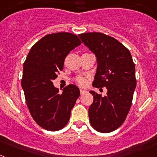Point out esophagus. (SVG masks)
I'll use <instances>...</instances> for the list:
<instances>
[{
    "label": "esophagus",
    "mask_w": 157,
    "mask_h": 157,
    "mask_svg": "<svg viewBox=\"0 0 157 157\" xmlns=\"http://www.w3.org/2000/svg\"><path fill=\"white\" fill-rule=\"evenodd\" d=\"M80 92H81V95H82V94H84L85 92H86V91L83 90V89H80Z\"/></svg>",
    "instance_id": "34e87169"
}]
</instances>
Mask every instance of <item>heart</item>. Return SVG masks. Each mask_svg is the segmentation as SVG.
I'll use <instances>...</instances> for the list:
<instances>
[{"label": "heart", "instance_id": "1", "mask_svg": "<svg viewBox=\"0 0 157 157\" xmlns=\"http://www.w3.org/2000/svg\"><path fill=\"white\" fill-rule=\"evenodd\" d=\"M77 82L78 85L83 86H86V83H87V81H86V79L84 77H78L77 78Z\"/></svg>", "mask_w": 157, "mask_h": 157}]
</instances>
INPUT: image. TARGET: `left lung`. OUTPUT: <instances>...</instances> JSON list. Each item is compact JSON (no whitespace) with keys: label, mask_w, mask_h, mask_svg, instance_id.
<instances>
[{"label":"left lung","mask_w":157,"mask_h":157,"mask_svg":"<svg viewBox=\"0 0 157 157\" xmlns=\"http://www.w3.org/2000/svg\"><path fill=\"white\" fill-rule=\"evenodd\" d=\"M78 37L96 57L92 86L107 89L105 96L89 92L94 97L89 109V121L98 132H113L124 122L132 105L136 86L132 55L122 43L102 33H84Z\"/></svg>","instance_id":"1"}]
</instances>
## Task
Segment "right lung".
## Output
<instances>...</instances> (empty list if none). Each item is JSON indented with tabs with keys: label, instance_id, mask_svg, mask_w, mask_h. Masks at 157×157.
Instances as JSON below:
<instances>
[{
	"label": "right lung",
	"instance_id": "right-lung-1",
	"mask_svg": "<svg viewBox=\"0 0 157 157\" xmlns=\"http://www.w3.org/2000/svg\"><path fill=\"white\" fill-rule=\"evenodd\" d=\"M80 44L77 35L71 33L47 35L32 46L24 63L21 86L27 105L37 124L46 130L58 131L66 126L80 95L75 85L59 93L52 82L63 69L68 54Z\"/></svg>",
	"mask_w": 157,
	"mask_h": 157
}]
</instances>
